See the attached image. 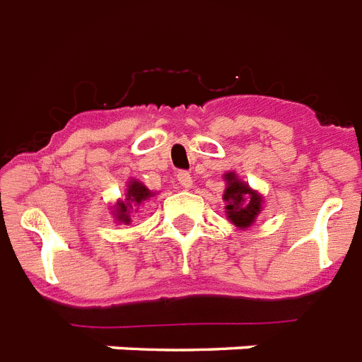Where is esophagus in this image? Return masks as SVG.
I'll return each mask as SVG.
<instances>
[{
  "instance_id": "34e87169",
  "label": "esophagus",
  "mask_w": 362,
  "mask_h": 362,
  "mask_svg": "<svg viewBox=\"0 0 362 362\" xmlns=\"http://www.w3.org/2000/svg\"><path fill=\"white\" fill-rule=\"evenodd\" d=\"M177 181L185 190L192 189V183H194V181H192V177H190V173H187V172H179L177 173Z\"/></svg>"
}]
</instances>
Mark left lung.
<instances>
[{
    "instance_id": "1",
    "label": "left lung",
    "mask_w": 362,
    "mask_h": 362,
    "mask_svg": "<svg viewBox=\"0 0 362 362\" xmlns=\"http://www.w3.org/2000/svg\"><path fill=\"white\" fill-rule=\"evenodd\" d=\"M224 209L228 221L239 230H247L256 222L263 209V196L254 190L247 181H243L235 172L224 173Z\"/></svg>"
}]
</instances>
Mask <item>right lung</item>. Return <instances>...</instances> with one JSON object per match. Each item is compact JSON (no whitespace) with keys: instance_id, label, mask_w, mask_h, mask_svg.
Segmentation results:
<instances>
[{"instance_id":"add662e5","label":"right lung","mask_w":362,"mask_h":362,"mask_svg":"<svg viewBox=\"0 0 362 362\" xmlns=\"http://www.w3.org/2000/svg\"><path fill=\"white\" fill-rule=\"evenodd\" d=\"M153 196H157V192H153V190L147 189L141 181H138V179H129L125 190V198H119L114 205H110L115 222H117V224H131L132 211H138L140 207H144L146 202H149Z\"/></svg>"}]
</instances>
